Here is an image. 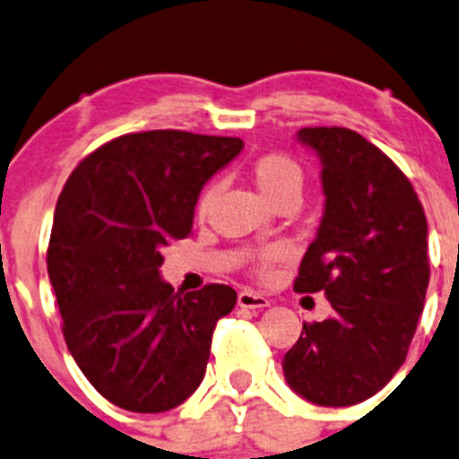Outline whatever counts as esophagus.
<instances>
[{"label": "esophagus", "instance_id": "esophagus-1", "mask_svg": "<svg viewBox=\"0 0 459 459\" xmlns=\"http://www.w3.org/2000/svg\"><path fill=\"white\" fill-rule=\"evenodd\" d=\"M238 304L242 308H253V311H259V308H266L271 302H268L264 295L253 293V290H242V293L238 295Z\"/></svg>", "mask_w": 459, "mask_h": 459}]
</instances>
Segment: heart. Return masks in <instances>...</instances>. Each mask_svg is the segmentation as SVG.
I'll return each mask as SVG.
<instances>
[{"label":"heart","mask_w":459,"mask_h":459,"mask_svg":"<svg viewBox=\"0 0 459 459\" xmlns=\"http://www.w3.org/2000/svg\"><path fill=\"white\" fill-rule=\"evenodd\" d=\"M251 175L255 179L257 188L262 191V195L268 197L271 202L280 200L284 195H299V188H302L304 182L299 164L293 157L284 155V152H266V155H259L251 164ZM212 195H215V186L204 188L200 200H197V211L206 212L212 202ZM280 247L262 248L255 255V271L259 275H266L280 262Z\"/></svg>","instance_id":"obj_1"}]
</instances>
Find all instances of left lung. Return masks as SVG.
Listing matches in <instances>:
<instances>
[{"instance_id": "1", "label": "left lung", "mask_w": 459, "mask_h": 459, "mask_svg": "<svg viewBox=\"0 0 459 459\" xmlns=\"http://www.w3.org/2000/svg\"><path fill=\"white\" fill-rule=\"evenodd\" d=\"M322 161L326 195L317 238L293 289L331 302L284 355V377L304 400L351 406L368 400L404 364L429 286V226L413 184L359 133L302 128Z\"/></svg>"}]
</instances>
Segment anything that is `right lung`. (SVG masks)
Listing matches in <instances>:
<instances>
[{
    "mask_svg": "<svg viewBox=\"0 0 459 459\" xmlns=\"http://www.w3.org/2000/svg\"><path fill=\"white\" fill-rule=\"evenodd\" d=\"M239 137L146 131L77 164L55 206L48 277L62 333L97 393L133 413H164L200 386L226 284L175 290L161 248L184 239L204 184L239 155Z\"/></svg>",
    "mask_w": 459,
    "mask_h": 459,
    "instance_id": "1",
    "label": "right lung"
}]
</instances>
